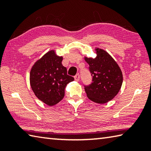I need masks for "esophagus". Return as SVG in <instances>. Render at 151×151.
I'll list each match as a JSON object with an SVG mask.
<instances>
[{
  "instance_id": "obj_1",
  "label": "esophagus",
  "mask_w": 151,
  "mask_h": 151,
  "mask_svg": "<svg viewBox=\"0 0 151 151\" xmlns=\"http://www.w3.org/2000/svg\"><path fill=\"white\" fill-rule=\"evenodd\" d=\"M75 80L77 82L80 80V75H79V74H77V75H76L75 76Z\"/></svg>"
}]
</instances>
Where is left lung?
Listing matches in <instances>:
<instances>
[{
  "label": "left lung",
  "instance_id": "obj_1",
  "mask_svg": "<svg viewBox=\"0 0 151 151\" xmlns=\"http://www.w3.org/2000/svg\"><path fill=\"white\" fill-rule=\"evenodd\" d=\"M96 51L95 58H85L93 79L91 84L84 86L90 100L104 104L118 94L123 78L121 68L108 52L100 48Z\"/></svg>",
  "mask_w": 151,
  "mask_h": 151
}]
</instances>
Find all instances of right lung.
I'll use <instances>...</instances> for the list:
<instances>
[{"label": "right lung", "mask_w": 151, "mask_h": 151, "mask_svg": "<svg viewBox=\"0 0 151 151\" xmlns=\"http://www.w3.org/2000/svg\"><path fill=\"white\" fill-rule=\"evenodd\" d=\"M63 57L50 50L37 60L30 73L32 90L38 99L48 106H53L65 96V87L74 81L62 65Z\"/></svg>", "instance_id": "add662e5"}]
</instances>
